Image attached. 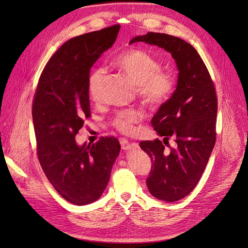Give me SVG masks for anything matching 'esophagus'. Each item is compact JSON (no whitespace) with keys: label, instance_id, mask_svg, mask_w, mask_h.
<instances>
[{"label":"esophagus","instance_id":"obj_1","mask_svg":"<svg viewBox=\"0 0 248 248\" xmlns=\"http://www.w3.org/2000/svg\"><path fill=\"white\" fill-rule=\"evenodd\" d=\"M121 145H122V148L124 150H131V149H134V148H138L139 147V144H138V142H136V141L129 142V141H127V140H124V141L121 142Z\"/></svg>","mask_w":248,"mask_h":248}]
</instances>
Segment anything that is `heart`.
I'll list each match as a JSON object with an SVG mask.
<instances>
[{"label": "heart", "instance_id": "1", "mask_svg": "<svg viewBox=\"0 0 248 248\" xmlns=\"http://www.w3.org/2000/svg\"><path fill=\"white\" fill-rule=\"evenodd\" d=\"M115 65L137 86L139 98L149 108H160L175 92L177 80L174 74L162 70L161 62L145 50L132 48L123 51L116 58ZM103 77L102 68L93 70L89 77L88 91L94 100L99 98ZM142 117L144 114L139 108L127 109L117 112L111 124L118 131L129 134Z\"/></svg>", "mask_w": 248, "mask_h": 248}]
</instances>
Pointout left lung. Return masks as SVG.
I'll use <instances>...</instances> for the list:
<instances>
[{
    "label": "left lung",
    "mask_w": 248,
    "mask_h": 248,
    "mask_svg": "<svg viewBox=\"0 0 248 248\" xmlns=\"http://www.w3.org/2000/svg\"><path fill=\"white\" fill-rule=\"evenodd\" d=\"M140 41L170 52L179 70L176 91L151 121L154 130L164 137L163 141L156 139L140 144L152 161L146 180L150 192L171 202L194 189L214 148L216 90L204 61L191 44L175 36L154 32L134 37L130 43ZM170 136L176 138L174 148L168 144Z\"/></svg>",
    "instance_id": "obj_1"
}]
</instances>
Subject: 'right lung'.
I'll return each instance as SVG.
<instances>
[{
    "label": "right lung",
    "mask_w": 248,
    "mask_h": 248,
    "mask_svg": "<svg viewBox=\"0 0 248 248\" xmlns=\"http://www.w3.org/2000/svg\"><path fill=\"white\" fill-rule=\"evenodd\" d=\"M120 25L82 34L65 42L41 73L32 104L36 151L57 192L74 205L98 200L120 152L119 140L101 137L78 146L76 136L91 117L90 69L114 44Z\"/></svg>",
    "instance_id": "right-lung-1"
}]
</instances>
